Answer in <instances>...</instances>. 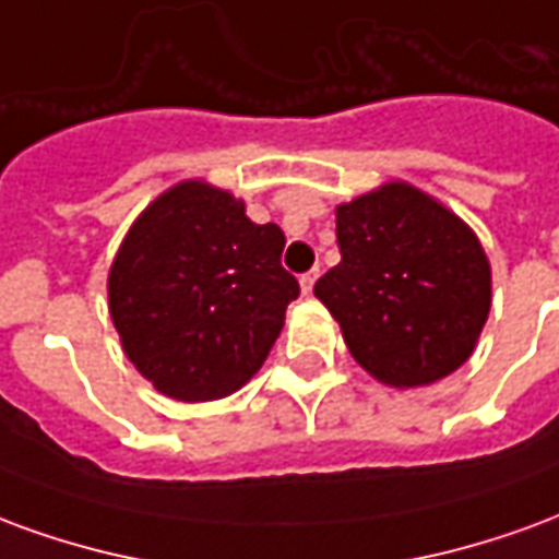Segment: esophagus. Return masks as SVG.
Listing matches in <instances>:
<instances>
[{
  "label": "esophagus",
  "mask_w": 559,
  "mask_h": 559,
  "mask_svg": "<svg viewBox=\"0 0 559 559\" xmlns=\"http://www.w3.org/2000/svg\"><path fill=\"white\" fill-rule=\"evenodd\" d=\"M317 275H320V272H317V269H311V272H305L302 278H299V284H302V293H305V296H308V293L314 290Z\"/></svg>",
  "instance_id": "obj_1"
}]
</instances>
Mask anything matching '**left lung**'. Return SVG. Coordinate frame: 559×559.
<instances>
[{"mask_svg": "<svg viewBox=\"0 0 559 559\" xmlns=\"http://www.w3.org/2000/svg\"><path fill=\"white\" fill-rule=\"evenodd\" d=\"M335 236L341 263L314 293L368 374L411 389L467 362L491 311V266L464 221L392 182L338 206Z\"/></svg>", "mask_w": 559, "mask_h": 559, "instance_id": "1", "label": "left lung"}]
</instances>
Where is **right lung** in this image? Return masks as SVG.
<instances>
[{
	"instance_id": "right-lung-1",
	"label": "right lung",
	"mask_w": 559,
	"mask_h": 559,
	"mask_svg": "<svg viewBox=\"0 0 559 559\" xmlns=\"http://www.w3.org/2000/svg\"><path fill=\"white\" fill-rule=\"evenodd\" d=\"M284 233L245 203L182 182L134 221L107 281L126 356L176 401H215L266 362L299 281L281 266Z\"/></svg>"
}]
</instances>
